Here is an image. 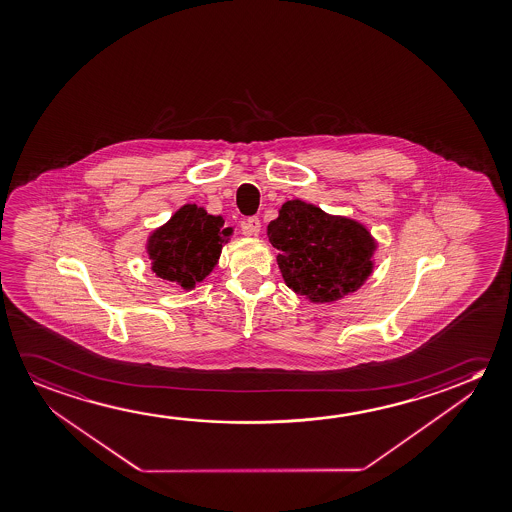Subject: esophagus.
Instances as JSON below:
<instances>
[{"label":"esophagus","instance_id":"1","mask_svg":"<svg viewBox=\"0 0 512 512\" xmlns=\"http://www.w3.org/2000/svg\"><path fill=\"white\" fill-rule=\"evenodd\" d=\"M243 232L246 236H259L260 234V220L257 216H252L248 220L243 221Z\"/></svg>","mask_w":512,"mask_h":512}]
</instances>
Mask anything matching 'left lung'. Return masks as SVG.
Here are the masks:
<instances>
[{"label":"left lung","instance_id":"obj_1","mask_svg":"<svg viewBox=\"0 0 512 512\" xmlns=\"http://www.w3.org/2000/svg\"><path fill=\"white\" fill-rule=\"evenodd\" d=\"M268 237L285 284L312 303H333L358 291L372 273L378 248L362 223L298 198L280 207Z\"/></svg>","mask_w":512,"mask_h":512}]
</instances>
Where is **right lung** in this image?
<instances>
[{
    "label": "right lung",
    "instance_id": "obj_1",
    "mask_svg": "<svg viewBox=\"0 0 512 512\" xmlns=\"http://www.w3.org/2000/svg\"><path fill=\"white\" fill-rule=\"evenodd\" d=\"M221 216L195 204L182 205L147 241L152 271L184 291L195 289L213 271L232 228L223 227Z\"/></svg>",
    "mask_w": 512,
    "mask_h": 512
}]
</instances>
